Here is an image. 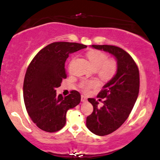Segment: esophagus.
I'll return each mask as SVG.
<instances>
[{
	"label": "esophagus",
	"mask_w": 160,
	"mask_h": 160,
	"mask_svg": "<svg viewBox=\"0 0 160 160\" xmlns=\"http://www.w3.org/2000/svg\"><path fill=\"white\" fill-rule=\"evenodd\" d=\"M81 100H82V102H87V98L85 96L82 95V97H81Z\"/></svg>",
	"instance_id": "obj_1"
}]
</instances>
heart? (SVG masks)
<instances>
[{"mask_svg":"<svg viewBox=\"0 0 160 160\" xmlns=\"http://www.w3.org/2000/svg\"><path fill=\"white\" fill-rule=\"evenodd\" d=\"M88 61L95 69L98 70V73L101 77L108 80L112 78L116 74L118 65L116 60L108 59V56L105 53L99 50H91L87 54ZM99 86L97 81H83L80 87L88 92L91 88H96Z\"/></svg>","mask_w":160,"mask_h":160,"instance_id":"obj_1","label":"heart"}]
</instances>
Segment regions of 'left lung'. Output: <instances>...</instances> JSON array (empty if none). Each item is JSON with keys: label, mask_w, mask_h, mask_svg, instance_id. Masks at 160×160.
I'll use <instances>...</instances> for the list:
<instances>
[{"label": "left lung", "mask_w": 160, "mask_h": 160, "mask_svg": "<svg viewBox=\"0 0 160 160\" xmlns=\"http://www.w3.org/2000/svg\"><path fill=\"white\" fill-rule=\"evenodd\" d=\"M91 46L109 53L118 65L116 74L97 96L104 99L103 107H98L99 102L95 99H88L94 110L87 117V128L92 133L104 136L119 128L131 113L139 94V73L133 58L122 48L110 45Z\"/></svg>", "instance_id": "8db88e82"}]
</instances>
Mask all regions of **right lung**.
<instances>
[{"label": "right lung", "mask_w": 160, "mask_h": 160, "mask_svg": "<svg viewBox=\"0 0 160 160\" xmlns=\"http://www.w3.org/2000/svg\"><path fill=\"white\" fill-rule=\"evenodd\" d=\"M87 46L69 42H54L35 56L27 68L23 82V99L27 112L38 128L55 132L64 127L66 114L81 102L77 91L56 95L66 78L64 64L68 55Z\"/></svg>", "instance_id": "add662e5"}]
</instances>
